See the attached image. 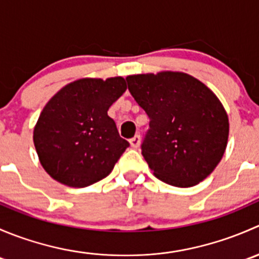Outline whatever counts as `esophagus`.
Segmentation results:
<instances>
[{
    "label": "esophagus",
    "mask_w": 259,
    "mask_h": 259,
    "mask_svg": "<svg viewBox=\"0 0 259 259\" xmlns=\"http://www.w3.org/2000/svg\"><path fill=\"white\" fill-rule=\"evenodd\" d=\"M140 135H135L134 138H132V139H130V145H132V148H135L137 149L138 146L140 145Z\"/></svg>",
    "instance_id": "1"
}]
</instances>
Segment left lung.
Here are the masks:
<instances>
[{"label":"left lung","mask_w":259,"mask_h":259,"mask_svg":"<svg viewBox=\"0 0 259 259\" xmlns=\"http://www.w3.org/2000/svg\"><path fill=\"white\" fill-rule=\"evenodd\" d=\"M126 81L150 119L142 154L154 176L179 188L203 182L228 143V115L221 100L185 72L129 75Z\"/></svg>","instance_id":"obj_1"}]
</instances>
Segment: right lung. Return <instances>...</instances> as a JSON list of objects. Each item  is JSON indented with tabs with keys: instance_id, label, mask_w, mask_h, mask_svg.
I'll list each match as a JSON object with an SVG mask.
<instances>
[{
	"instance_id": "right-lung-1",
	"label": "right lung",
	"mask_w": 259,
	"mask_h": 259,
	"mask_svg": "<svg viewBox=\"0 0 259 259\" xmlns=\"http://www.w3.org/2000/svg\"><path fill=\"white\" fill-rule=\"evenodd\" d=\"M125 90L121 76L83 77L50 99L33 129V144L52 179L85 188L111 173L129 143L120 138L108 110Z\"/></svg>"
}]
</instances>
